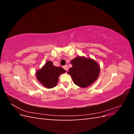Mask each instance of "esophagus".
Listing matches in <instances>:
<instances>
[{
	"label": "esophagus",
	"mask_w": 134,
	"mask_h": 134,
	"mask_svg": "<svg viewBox=\"0 0 134 134\" xmlns=\"http://www.w3.org/2000/svg\"><path fill=\"white\" fill-rule=\"evenodd\" d=\"M63 68H64V69L65 70L68 71V66L67 65H64V66H63Z\"/></svg>",
	"instance_id": "obj_1"
}]
</instances>
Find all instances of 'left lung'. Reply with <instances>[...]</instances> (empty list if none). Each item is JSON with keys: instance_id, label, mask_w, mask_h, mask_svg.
Segmentation results:
<instances>
[{"instance_id": "obj_1", "label": "left lung", "mask_w": 134, "mask_h": 134, "mask_svg": "<svg viewBox=\"0 0 134 134\" xmlns=\"http://www.w3.org/2000/svg\"><path fill=\"white\" fill-rule=\"evenodd\" d=\"M70 63L72 66L69 69L70 74L76 86L86 88L97 79L100 72V66L94 60L82 56H77Z\"/></svg>"}]
</instances>
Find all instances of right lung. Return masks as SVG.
<instances>
[{"label": "right lung", "instance_id": "right-lung-1", "mask_svg": "<svg viewBox=\"0 0 134 134\" xmlns=\"http://www.w3.org/2000/svg\"><path fill=\"white\" fill-rule=\"evenodd\" d=\"M66 71L62 67L55 66L51 61H47L41 69L36 72L39 82L47 88H52L57 86L60 74Z\"/></svg>", "mask_w": 134, "mask_h": 134}]
</instances>
